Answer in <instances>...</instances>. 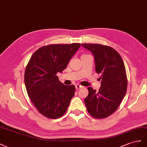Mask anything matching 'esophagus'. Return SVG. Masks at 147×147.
<instances>
[{
    "label": "esophagus",
    "mask_w": 147,
    "mask_h": 147,
    "mask_svg": "<svg viewBox=\"0 0 147 147\" xmlns=\"http://www.w3.org/2000/svg\"><path fill=\"white\" fill-rule=\"evenodd\" d=\"M83 87L82 86H81V85H79V84H76V89H77V90H78V89H81V88H82Z\"/></svg>",
    "instance_id": "1"
}]
</instances>
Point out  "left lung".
<instances>
[{
    "instance_id": "1",
    "label": "left lung",
    "mask_w": 147,
    "mask_h": 147,
    "mask_svg": "<svg viewBox=\"0 0 147 147\" xmlns=\"http://www.w3.org/2000/svg\"><path fill=\"white\" fill-rule=\"evenodd\" d=\"M93 53L95 71L101 74L98 91L88 87L89 94L84 102L87 111L97 119L106 118L114 113L127 91V79L123 60L118 52L107 45L82 44Z\"/></svg>"
}]
</instances>
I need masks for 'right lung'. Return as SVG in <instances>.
Segmentation results:
<instances>
[{
    "mask_svg": "<svg viewBox=\"0 0 147 147\" xmlns=\"http://www.w3.org/2000/svg\"><path fill=\"white\" fill-rule=\"evenodd\" d=\"M80 46L79 43L43 46L32 54L26 67L24 84L29 97L48 118L63 115L74 95L75 86L64 85L57 74L66 68Z\"/></svg>",
    "mask_w": 147,
    "mask_h": 147,
    "instance_id": "add662e5",
    "label": "right lung"
}]
</instances>
